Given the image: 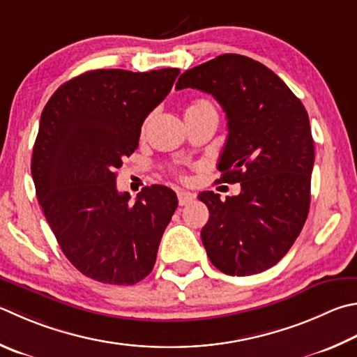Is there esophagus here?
I'll return each mask as SVG.
<instances>
[{
    "mask_svg": "<svg viewBox=\"0 0 357 357\" xmlns=\"http://www.w3.org/2000/svg\"><path fill=\"white\" fill-rule=\"evenodd\" d=\"M193 197L192 193H189V192H179L178 193V203H179V206H187V204H190L192 201H193Z\"/></svg>",
    "mask_w": 357,
    "mask_h": 357,
    "instance_id": "34e87169",
    "label": "esophagus"
}]
</instances>
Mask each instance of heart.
<instances>
[{
  "label": "heart",
  "instance_id": "heart-1",
  "mask_svg": "<svg viewBox=\"0 0 357 357\" xmlns=\"http://www.w3.org/2000/svg\"><path fill=\"white\" fill-rule=\"evenodd\" d=\"M204 109H213L212 105L209 101L206 100H197L195 102H192V105L187 107L185 112H197V111H204Z\"/></svg>",
  "mask_w": 357,
  "mask_h": 357
}]
</instances>
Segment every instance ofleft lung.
Segmentation results:
<instances>
[{
    "label": "left lung",
    "instance_id": "1",
    "mask_svg": "<svg viewBox=\"0 0 357 357\" xmlns=\"http://www.w3.org/2000/svg\"><path fill=\"white\" fill-rule=\"evenodd\" d=\"M211 93L228 120L218 170L222 183H241L237 197L199 193L209 209L201 241L215 267L250 276L287 255L310 204L314 140L303 102L264 63L222 54L187 70L176 89Z\"/></svg>",
    "mask_w": 357,
    "mask_h": 357
}]
</instances>
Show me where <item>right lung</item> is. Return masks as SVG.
Listing matches in <instances>:
<instances>
[{"mask_svg": "<svg viewBox=\"0 0 357 357\" xmlns=\"http://www.w3.org/2000/svg\"><path fill=\"white\" fill-rule=\"evenodd\" d=\"M178 75L90 70L43 109L31 160L36 195L63 255L95 281L132 286L156 262L176 193L154 184L131 204L116 190V168L137 150L142 125Z\"/></svg>", "mask_w": 357, "mask_h": 357, "instance_id": "right-lung-1", "label": "right lung"}]
</instances>
